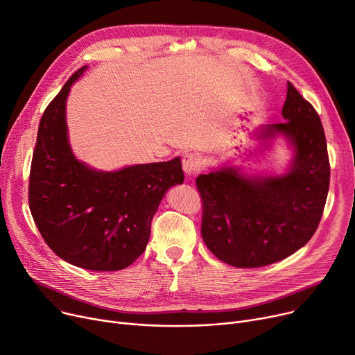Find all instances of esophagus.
Here are the masks:
<instances>
[{
	"label": "esophagus",
	"instance_id": "esophagus-1",
	"mask_svg": "<svg viewBox=\"0 0 355 355\" xmlns=\"http://www.w3.org/2000/svg\"><path fill=\"white\" fill-rule=\"evenodd\" d=\"M182 170L189 177L196 175L201 170V159L197 154H185L182 157Z\"/></svg>",
	"mask_w": 355,
	"mask_h": 355
}]
</instances>
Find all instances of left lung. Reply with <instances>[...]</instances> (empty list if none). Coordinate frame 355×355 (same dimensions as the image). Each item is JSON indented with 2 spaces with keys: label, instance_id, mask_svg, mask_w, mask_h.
<instances>
[{
  "label": "left lung",
  "instance_id": "8db88e82",
  "mask_svg": "<svg viewBox=\"0 0 355 355\" xmlns=\"http://www.w3.org/2000/svg\"><path fill=\"white\" fill-rule=\"evenodd\" d=\"M285 122L262 137L282 134L295 146L285 175L245 178L233 168L200 174L201 236L210 252L234 268L279 262L305 246L318 229L329 189V158L315 107L288 82Z\"/></svg>",
  "mask_w": 355,
  "mask_h": 355
}]
</instances>
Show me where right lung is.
Instances as JSON below:
<instances>
[{
    "label": "right lung",
    "instance_id": "obj_1",
    "mask_svg": "<svg viewBox=\"0 0 355 355\" xmlns=\"http://www.w3.org/2000/svg\"><path fill=\"white\" fill-rule=\"evenodd\" d=\"M71 74L40 119L28 178V204L47 246L70 265L121 270L144 253L165 191L182 184L181 159L90 170L73 157L64 119Z\"/></svg>",
    "mask_w": 355,
    "mask_h": 355
}]
</instances>
